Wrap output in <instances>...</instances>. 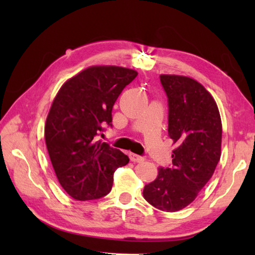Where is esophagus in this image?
Segmentation results:
<instances>
[{"instance_id":"obj_1","label":"esophagus","mask_w":255,"mask_h":255,"mask_svg":"<svg viewBox=\"0 0 255 255\" xmlns=\"http://www.w3.org/2000/svg\"><path fill=\"white\" fill-rule=\"evenodd\" d=\"M129 157H130V159H131L132 162H137V163L145 161V157L144 156H140V155H137V154H133V153L129 154Z\"/></svg>"}]
</instances>
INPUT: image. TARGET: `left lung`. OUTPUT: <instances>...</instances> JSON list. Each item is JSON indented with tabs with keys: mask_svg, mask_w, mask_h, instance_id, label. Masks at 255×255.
Returning a JSON list of instances; mask_svg holds the SVG:
<instances>
[{
	"mask_svg": "<svg viewBox=\"0 0 255 255\" xmlns=\"http://www.w3.org/2000/svg\"><path fill=\"white\" fill-rule=\"evenodd\" d=\"M167 97V132L176 144L172 165L161 166L143 196L155 208L178 211L196 199L221 158L222 122L210 93L197 81L161 75Z\"/></svg>",
	"mask_w": 255,
	"mask_h": 255,
	"instance_id": "obj_1",
	"label": "left lung"
}]
</instances>
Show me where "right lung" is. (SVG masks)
<instances>
[{"instance_id": "1", "label": "right lung", "mask_w": 255, "mask_h": 255, "mask_svg": "<svg viewBox=\"0 0 255 255\" xmlns=\"http://www.w3.org/2000/svg\"><path fill=\"white\" fill-rule=\"evenodd\" d=\"M138 73L118 66H92L64 84L51 105L45 139L56 176L76 200L107 196L114 173L129 162L122 150L99 140L112 127V108Z\"/></svg>"}]
</instances>
